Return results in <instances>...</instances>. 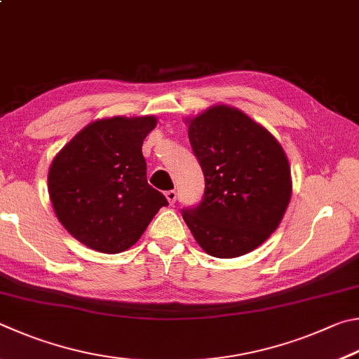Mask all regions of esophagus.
<instances>
[{"label": "esophagus", "mask_w": 359, "mask_h": 359, "mask_svg": "<svg viewBox=\"0 0 359 359\" xmlns=\"http://www.w3.org/2000/svg\"><path fill=\"white\" fill-rule=\"evenodd\" d=\"M165 197H167V200H168V203L170 205H173L175 202H176V191H167L165 192Z\"/></svg>", "instance_id": "1"}]
</instances>
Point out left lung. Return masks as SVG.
<instances>
[{
    "label": "left lung",
    "instance_id": "left-lung-1",
    "mask_svg": "<svg viewBox=\"0 0 359 359\" xmlns=\"http://www.w3.org/2000/svg\"><path fill=\"white\" fill-rule=\"evenodd\" d=\"M205 176L200 203L183 219L206 254L233 259L265 243L290 202L292 180L278 140L241 110L211 107L189 123Z\"/></svg>",
    "mask_w": 359,
    "mask_h": 359
}]
</instances>
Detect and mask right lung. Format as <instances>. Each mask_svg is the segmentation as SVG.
<instances>
[{
	"mask_svg": "<svg viewBox=\"0 0 359 359\" xmlns=\"http://www.w3.org/2000/svg\"><path fill=\"white\" fill-rule=\"evenodd\" d=\"M154 116L99 119L80 130L48 172V194L60 222L75 240L118 254L140 240L168 202L148 184L142 144Z\"/></svg>",
	"mask_w": 359,
	"mask_h": 359,
	"instance_id": "right-lung-1",
	"label": "right lung"
}]
</instances>
